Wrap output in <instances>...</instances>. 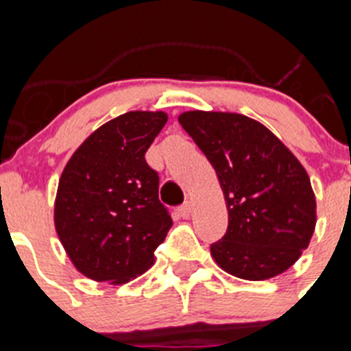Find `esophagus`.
I'll return each instance as SVG.
<instances>
[{"label":"esophagus","mask_w":351,"mask_h":351,"mask_svg":"<svg viewBox=\"0 0 351 351\" xmlns=\"http://www.w3.org/2000/svg\"><path fill=\"white\" fill-rule=\"evenodd\" d=\"M178 213H179V216H181V218H188V216H190V213H191V204L184 202L182 206H179Z\"/></svg>","instance_id":"34e87169"}]
</instances>
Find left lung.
<instances>
[{
	"label": "left lung",
	"instance_id": "left-lung-1",
	"mask_svg": "<svg viewBox=\"0 0 351 351\" xmlns=\"http://www.w3.org/2000/svg\"><path fill=\"white\" fill-rule=\"evenodd\" d=\"M179 123L221 182L228 228L210 244L219 267L247 281L291 267L316 225L315 193L299 160L274 133L241 114L191 110Z\"/></svg>",
	"mask_w": 351,
	"mask_h": 351
}]
</instances>
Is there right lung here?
<instances>
[{"instance_id": "add662e5", "label": "right lung", "mask_w": 351, "mask_h": 351, "mask_svg": "<svg viewBox=\"0 0 351 351\" xmlns=\"http://www.w3.org/2000/svg\"><path fill=\"white\" fill-rule=\"evenodd\" d=\"M165 112H126L91 133L61 173L56 232L84 276L126 283L154 262L172 226L145 153Z\"/></svg>"}]
</instances>
